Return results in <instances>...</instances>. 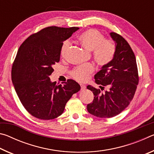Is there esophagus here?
<instances>
[{"instance_id":"obj_1","label":"esophagus","mask_w":154,"mask_h":154,"mask_svg":"<svg viewBox=\"0 0 154 154\" xmlns=\"http://www.w3.org/2000/svg\"><path fill=\"white\" fill-rule=\"evenodd\" d=\"M80 85H81V90H84L85 89V88H86V87H85V85H84L81 84Z\"/></svg>"}]
</instances>
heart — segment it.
<instances>
[{
  "instance_id": "1",
  "label": "heart",
  "mask_w": 154,
  "mask_h": 154,
  "mask_svg": "<svg viewBox=\"0 0 154 154\" xmlns=\"http://www.w3.org/2000/svg\"><path fill=\"white\" fill-rule=\"evenodd\" d=\"M80 43L88 51H92V58L100 66H107L113 61L116 54V44L112 39L105 38V36L96 29H88L79 36ZM71 43L65 41L61 49V56L64 57ZM94 71V67L91 64H85L75 68L71 71V75L77 82H86L90 75Z\"/></svg>"
}]
</instances>
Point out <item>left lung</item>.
Segmentation results:
<instances>
[{
  "label": "left lung",
  "mask_w": 154,
  "mask_h": 154,
  "mask_svg": "<svg viewBox=\"0 0 154 154\" xmlns=\"http://www.w3.org/2000/svg\"><path fill=\"white\" fill-rule=\"evenodd\" d=\"M110 35L116 43V54L113 61L94 75L100 90L87 86L94 96L87 105L88 111L101 118H113L123 111L133 99L139 80L136 58L128 43L118 33ZM106 87L108 90L103 93Z\"/></svg>",
  "instance_id": "8db88e82"
}]
</instances>
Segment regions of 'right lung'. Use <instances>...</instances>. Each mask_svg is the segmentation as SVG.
Listing matches in <instances>:
<instances>
[{
	"instance_id": "obj_1",
	"label": "right lung",
	"mask_w": 154,
	"mask_h": 154,
	"mask_svg": "<svg viewBox=\"0 0 154 154\" xmlns=\"http://www.w3.org/2000/svg\"><path fill=\"white\" fill-rule=\"evenodd\" d=\"M79 28L49 26L31 35L20 45L11 69V79L20 102L36 118L49 120L62 115L80 85L72 79L51 83L53 66L60 61L63 42Z\"/></svg>"
}]
</instances>
